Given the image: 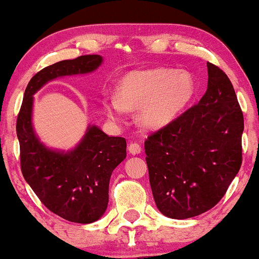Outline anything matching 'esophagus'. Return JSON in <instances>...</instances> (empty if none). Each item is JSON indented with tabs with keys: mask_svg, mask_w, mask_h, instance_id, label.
Masks as SVG:
<instances>
[{
	"mask_svg": "<svg viewBox=\"0 0 259 259\" xmlns=\"http://www.w3.org/2000/svg\"><path fill=\"white\" fill-rule=\"evenodd\" d=\"M141 151L142 147L139 142H132V144L129 145V152L132 154H139L141 153Z\"/></svg>",
	"mask_w": 259,
	"mask_h": 259,
	"instance_id": "esophagus-1",
	"label": "esophagus"
}]
</instances>
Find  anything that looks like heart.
Instances as JSON below:
<instances>
[{
	"mask_svg": "<svg viewBox=\"0 0 259 259\" xmlns=\"http://www.w3.org/2000/svg\"><path fill=\"white\" fill-rule=\"evenodd\" d=\"M195 94V84L185 72L152 69L134 72L120 81L117 99L106 103L108 115L118 119L124 109L141 108V120L148 127L173 121Z\"/></svg>",
	"mask_w": 259,
	"mask_h": 259,
	"instance_id": "1",
	"label": "heart"
}]
</instances>
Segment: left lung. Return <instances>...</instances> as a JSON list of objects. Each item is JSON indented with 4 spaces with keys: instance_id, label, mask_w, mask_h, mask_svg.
<instances>
[{
    "instance_id": "1",
    "label": "left lung",
    "mask_w": 259,
    "mask_h": 259,
    "mask_svg": "<svg viewBox=\"0 0 259 259\" xmlns=\"http://www.w3.org/2000/svg\"><path fill=\"white\" fill-rule=\"evenodd\" d=\"M207 68V91L200 102L145 141L154 202L168 218L209 210L241 167V107L227 74L209 62Z\"/></svg>"
}]
</instances>
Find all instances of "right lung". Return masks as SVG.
I'll return each instance as SVG.
<instances>
[{
    "label": "right lung",
    "mask_w": 259,
    "mask_h": 259,
    "mask_svg": "<svg viewBox=\"0 0 259 259\" xmlns=\"http://www.w3.org/2000/svg\"><path fill=\"white\" fill-rule=\"evenodd\" d=\"M101 63L100 55H86L41 69L26 86L17 118L20 169L26 183L47 209L80 224L96 222L105 213L109 179L126 157V141L91 126L70 152L50 150L38 141L32 130V95L50 80L94 72Z\"/></svg>",
    "instance_id": "right-lung-1"
}]
</instances>
